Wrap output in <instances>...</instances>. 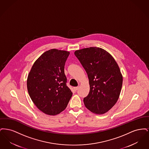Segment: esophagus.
I'll list each match as a JSON object with an SVG mask.
<instances>
[{
    "instance_id": "34e87169",
    "label": "esophagus",
    "mask_w": 149,
    "mask_h": 149,
    "mask_svg": "<svg viewBox=\"0 0 149 149\" xmlns=\"http://www.w3.org/2000/svg\"><path fill=\"white\" fill-rule=\"evenodd\" d=\"M78 89H79V86H76V87H74V89L75 91H77Z\"/></svg>"
}]
</instances>
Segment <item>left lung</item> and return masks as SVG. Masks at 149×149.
<instances>
[{"label": "left lung", "instance_id": "left-lung-1", "mask_svg": "<svg viewBox=\"0 0 149 149\" xmlns=\"http://www.w3.org/2000/svg\"><path fill=\"white\" fill-rule=\"evenodd\" d=\"M88 74L90 91L84 98L85 107L102 114L111 109L118 100L123 78L113 57L106 50L91 47L74 52Z\"/></svg>", "mask_w": 149, "mask_h": 149}]
</instances>
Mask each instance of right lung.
Instances as JSON below:
<instances>
[{"instance_id": "obj_1", "label": "right lung", "mask_w": 149, "mask_h": 149, "mask_svg": "<svg viewBox=\"0 0 149 149\" xmlns=\"http://www.w3.org/2000/svg\"><path fill=\"white\" fill-rule=\"evenodd\" d=\"M68 51L51 49L44 52L33 65L27 85L29 95L44 113L56 115L66 108L72 93L66 85L64 72Z\"/></svg>"}]
</instances>
